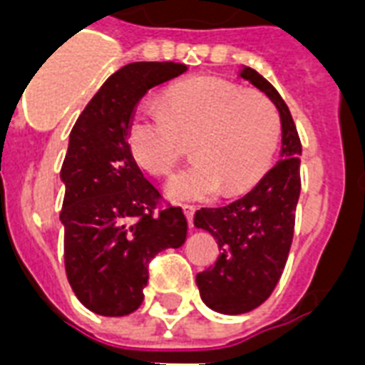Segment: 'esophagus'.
<instances>
[{"label": "esophagus", "mask_w": 365, "mask_h": 365, "mask_svg": "<svg viewBox=\"0 0 365 365\" xmlns=\"http://www.w3.org/2000/svg\"><path fill=\"white\" fill-rule=\"evenodd\" d=\"M183 214L187 217L189 227H193V217H195V206L193 205H183Z\"/></svg>", "instance_id": "esophagus-1"}]
</instances>
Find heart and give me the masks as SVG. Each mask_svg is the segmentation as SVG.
<instances>
[{"label": "heart", "instance_id": "heart-1", "mask_svg": "<svg viewBox=\"0 0 365 365\" xmlns=\"http://www.w3.org/2000/svg\"><path fill=\"white\" fill-rule=\"evenodd\" d=\"M126 142L143 170L165 176L187 151L195 160L166 182L172 200L239 195L265 176L278 142L280 117L263 94L246 93L217 77H199L172 87L165 108L143 102L132 113Z\"/></svg>", "mask_w": 365, "mask_h": 365}]
</instances>
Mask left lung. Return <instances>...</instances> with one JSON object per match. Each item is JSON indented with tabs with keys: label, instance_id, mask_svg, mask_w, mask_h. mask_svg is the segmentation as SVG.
<instances>
[{
	"label": "left lung",
	"instance_id": "obj_1",
	"mask_svg": "<svg viewBox=\"0 0 365 365\" xmlns=\"http://www.w3.org/2000/svg\"><path fill=\"white\" fill-rule=\"evenodd\" d=\"M239 77L277 106L282 145L280 160L242 199L195 214V227L208 231L222 250L216 265L197 274L202 301L222 314L254 311L272 294L288 259L301 191V142L288 106L277 88L248 66Z\"/></svg>",
	"mask_w": 365,
	"mask_h": 365
}]
</instances>
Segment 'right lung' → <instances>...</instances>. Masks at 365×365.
<instances>
[{"label": "right lung", "instance_id": "1", "mask_svg": "<svg viewBox=\"0 0 365 365\" xmlns=\"http://www.w3.org/2000/svg\"><path fill=\"white\" fill-rule=\"evenodd\" d=\"M187 71L178 62H134L115 71L70 132L60 180L66 195V274L88 311L125 317L142 305L149 261L187 239L180 206L160 195L132 157L126 128L149 88Z\"/></svg>", "mask_w": 365, "mask_h": 365}]
</instances>
